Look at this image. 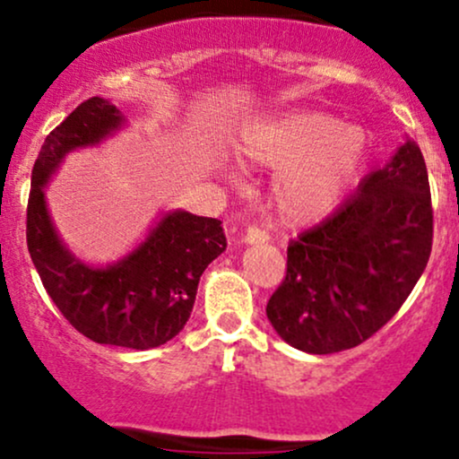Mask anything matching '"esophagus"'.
I'll return each mask as SVG.
<instances>
[{
  "label": "esophagus",
  "mask_w": 459,
  "mask_h": 459,
  "mask_svg": "<svg viewBox=\"0 0 459 459\" xmlns=\"http://www.w3.org/2000/svg\"><path fill=\"white\" fill-rule=\"evenodd\" d=\"M267 239H270V237H267V235L263 233V230H259V229H246V233H244V244H247V246L265 244Z\"/></svg>",
  "instance_id": "1"
}]
</instances>
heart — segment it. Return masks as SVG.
Segmentation results:
<instances>
[{
    "instance_id": "1",
    "label": "heart",
    "mask_w": 459,
    "mask_h": 459,
    "mask_svg": "<svg viewBox=\"0 0 459 459\" xmlns=\"http://www.w3.org/2000/svg\"><path fill=\"white\" fill-rule=\"evenodd\" d=\"M241 161L273 168L272 207L284 222L313 224L343 203L368 155L365 129L328 112H289L256 120L237 140Z\"/></svg>"
}]
</instances>
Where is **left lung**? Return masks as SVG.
Segmentation results:
<instances>
[{"instance_id":"left-lung-1","label":"left lung","mask_w":459,"mask_h":459,"mask_svg":"<svg viewBox=\"0 0 459 459\" xmlns=\"http://www.w3.org/2000/svg\"><path fill=\"white\" fill-rule=\"evenodd\" d=\"M431 235L428 168L408 138L330 218L289 244L287 276L267 302V319L307 354L360 345L410 296Z\"/></svg>"}]
</instances>
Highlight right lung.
<instances>
[{"instance_id":"add662e5","label":"right lung","mask_w":459,"mask_h":459,"mask_svg":"<svg viewBox=\"0 0 459 459\" xmlns=\"http://www.w3.org/2000/svg\"><path fill=\"white\" fill-rule=\"evenodd\" d=\"M125 127L127 118L114 103L92 97L47 135L31 170L28 250L49 298L77 332L101 345L152 350L187 324L200 276L226 250L222 222L183 209L161 212L134 250L101 265L73 255L45 196L68 152L103 144Z\"/></svg>"}]
</instances>
